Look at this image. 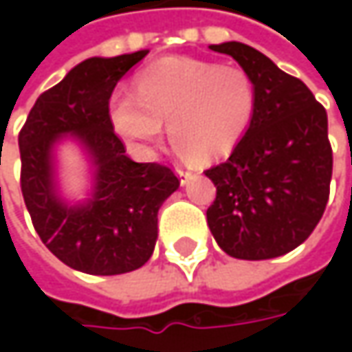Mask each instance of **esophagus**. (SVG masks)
Returning a JSON list of instances; mask_svg holds the SVG:
<instances>
[{"label": "esophagus", "mask_w": 352, "mask_h": 352, "mask_svg": "<svg viewBox=\"0 0 352 352\" xmlns=\"http://www.w3.org/2000/svg\"><path fill=\"white\" fill-rule=\"evenodd\" d=\"M176 174H178V178H180V184H182V186H186V184L192 180V174H190L188 170L178 168V170H176Z\"/></svg>", "instance_id": "obj_1"}]
</instances>
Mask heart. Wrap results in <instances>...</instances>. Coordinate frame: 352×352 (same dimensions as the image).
Here are the masks:
<instances>
[{"label":"heart","instance_id":"1","mask_svg":"<svg viewBox=\"0 0 352 352\" xmlns=\"http://www.w3.org/2000/svg\"><path fill=\"white\" fill-rule=\"evenodd\" d=\"M256 111V86L247 70L172 56L135 76V96L117 91L109 123L119 139L151 155L164 125L184 155L213 158L233 151Z\"/></svg>","mask_w":352,"mask_h":352}]
</instances>
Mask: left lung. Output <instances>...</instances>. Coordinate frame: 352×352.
<instances>
[{
	"mask_svg": "<svg viewBox=\"0 0 352 352\" xmlns=\"http://www.w3.org/2000/svg\"><path fill=\"white\" fill-rule=\"evenodd\" d=\"M229 54L256 86V111L231 156L204 174L217 188L208 225L235 258L266 261L300 247L319 223L331 184L327 113L302 80L256 48L210 45Z\"/></svg>",
	"mask_w": 352,
	"mask_h": 352,
	"instance_id": "1",
	"label": "left lung"
}]
</instances>
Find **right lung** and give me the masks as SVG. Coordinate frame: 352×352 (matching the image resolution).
Returning a JSON list of instances; mask_svg holds the SVG:
<instances>
[{"mask_svg": "<svg viewBox=\"0 0 352 352\" xmlns=\"http://www.w3.org/2000/svg\"><path fill=\"white\" fill-rule=\"evenodd\" d=\"M148 50L76 64L54 88L38 96L19 133L21 192L34 229L66 266L113 276L141 268L158 239V210L178 190L174 172L125 155L109 123L117 82ZM74 142L89 164L82 200L60 182V146Z\"/></svg>", "mask_w": 352, "mask_h": 352, "instance_id": "add662e5", "label": "right lung"}]
</instances>
